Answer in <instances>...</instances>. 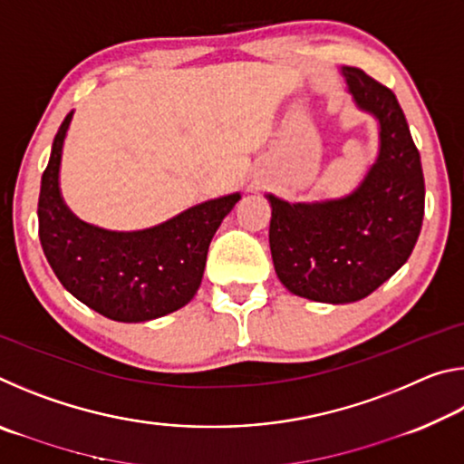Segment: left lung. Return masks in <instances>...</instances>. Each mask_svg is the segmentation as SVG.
<instances>
[{
  "label": "left lung",
  "mask_w": 464,
  "mask_h": 464,
  "mask_svg": "<svg viewBox=\"0 0 464 464\" xmlns=\"http://www.w3.org/2000/svg\"><path fill=\"white\" fill-rule=\"evenodd\" d=\"M356 104L381 122V153L354 194L342 200L272 204L274 268L290 293L319 303H354L407 262L423 221V171L405 114L387 85L343 67Z\"/></svg>",
  "instance_id": "left-lung-1"
}]
</instances>
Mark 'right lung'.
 Wrapping results in <instances>:
<instances>
[{
	"mask_svg": "<svg viewBox=\"0 0 464 464\" xmlns=\"http://www.w3.org/2000/svg\"><path fill=\"white\" fill-rule=\"evenodd\" d=\"M65 116L53 140L38 196V235L61 285L100 315L137 324L192 301L202 282L213 235L241 196L202 202L153 229L104 231L69 213L59 192Z\"/></svg>",
	"mask_w": 464,
	"mask_h": 464,
	"instance_id": "1",
	"label": "right lung"
}]
</instances>
